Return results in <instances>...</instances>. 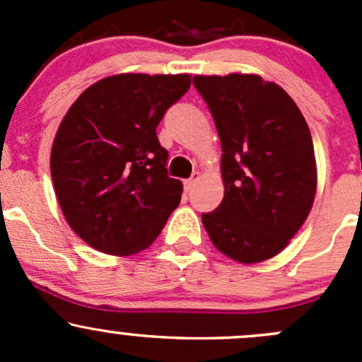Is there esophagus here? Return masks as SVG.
<instances>
[{"instance_id":"obj_1","label":"esophagus","mask_w":362,"mask_h":362,"mask_svg":"<svg viewBox=\"0 0 362 362\" xmlns=\"http://www.w3.org/2000/svg\"><path fill=\"white\" fill-rule=\"evenodd\" d=\"M198 180H199V173H194V175H192L191 178H187V180L184 182L185 192H189V191H191V189L194 187V184H196V182H198Z\"/></svg>"}]
</instances>
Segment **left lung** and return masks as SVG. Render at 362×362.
<instances>
[{
  "instance_id": "8db88e82",
  "label": "left lung",
  "mask_w": 362,
  "mask_h": 362,
  "mask_svg": "<svg viewBox=\"0 0 362 362\" xmlns=\"http://www.w3.org/2000/svg\"><path fill=\"white\" fill-rule=\"evenodd\" d=\"M214 117L224 198L202 221L215 249L242 264L280 254L312 210L317 164L293 98L259 75H196Z\"/></svg>"
}]
</instances>
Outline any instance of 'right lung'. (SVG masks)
I'll list each match as a JSON object with an SVG mask.
<instances>
[{"label": "right lung", "instance_id": "obj_1", "mask_svg": "<svg viewBox=\"0 0 362 362\" xmlns=\"http://www.w3.org/2000/svg\"><path fill=\"white\" fill-rule=\"evenodd\" d=\"M191 75L120 73L87 87L61 120L50 151L54 191L69 228L110 255L145 250L180 203L156 127Z\"/></svg>", "mask_w": 362, "mask_h": 362}]
</instances>
